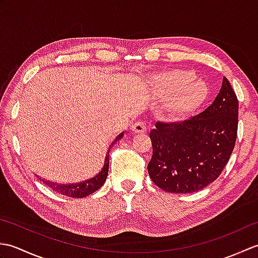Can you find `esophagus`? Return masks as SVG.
<instances>
[{
  "mask_svg": "<svg viewBox=\"0 0 258 258\" xmlns=\"http://www.w3.org/2000/svg\"><path fill=\"white\" fill-rule=\"evenodd\" d=\"M131 130H132L134 133H140V134L145 133L146 125H145L144 122H142V120H140V122H136L132 126H131Z\"/></svg>",
  "mask_w": 258,
  "mask_h": 258,
  "instance_id": "34e87169",
  "label": "esophagus"
}]
</instances>
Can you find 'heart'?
Returning a JSON list of instances; mask_svg holds the SVG:
<instances>
[{"instance_id":"b5f03b06","label":"heart","mask_w":258,"mask_h":258,"mask_svg":"<svg viewBox=\"0 0 258 258\" xmlns=\"http://www.w3.org/2000/svg\"><path fill=\"white\" fill-rule=\"evenodd\" d=\"M194 79V72L186 70L167 71L150 79V86L155 95L169 97L167 112L171 117L182 118L205 102L208 87L205 82Z\"/></svg>"}]
</instances>
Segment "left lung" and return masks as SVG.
I'll list each match as a JSON object with an SVG mask.
<instances>
[{
	"mask_svg": "<svg viewBox=\"0 0 258 258\" xmlns=\"http://www.w3.org/2000/svg\"><path fill=\"white\" fill-rule=\"evenodd\" d=\"M238 100L226 78L204 112L180 123L158 122L151 131V179L168 193L201 190L227 164L237 136Z\"/></svg>",
	"mask_w": 258,
	"mask_h": 258,
	"instance_id": "8db88e82",
	"label": "left lung"
}]
</instances>
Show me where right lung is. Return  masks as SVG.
<instances>
[{"label": "right lung", "mask_w": 258, "mask_h": 258, "mask_svg": "<svg viewBox=\"0 0 258 258\" xmlns=\"http://www.w3.org/2000/svg\"><path fill=\"white\" fill-rule=\"evenodd\" d=\"M124 136V132L118 134L115 140L112 142L111 145L108 146L106 155H105V160H104V165L102 169L98 172L95 176H93L92 178H89L86 180H83V182H79V183H72V184H57L55 182H51V180H46L44 178H41L40 176H36L40 178L43 183L47 185L51 189L55 190L56 193L62 194L65 196H70V197H74V199H82V197H86L91 194L94 193L98 188H101L103 184L105 183L107 174H108V165H109V150L112 149V146L116 143L117 141H119Z\"/></svg>", "instance_id": "obj_1"}]
</instances>
